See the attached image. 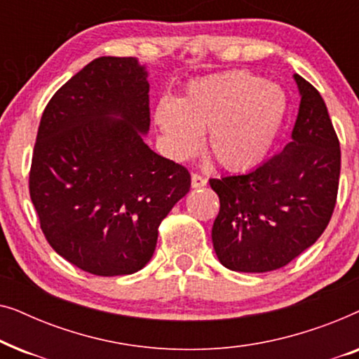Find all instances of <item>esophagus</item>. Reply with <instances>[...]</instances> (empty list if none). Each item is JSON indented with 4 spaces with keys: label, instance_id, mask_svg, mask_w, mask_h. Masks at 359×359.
Segmentation results:
<instances>
[{
    "label": "esophagus",
    "instance_id": "obj_1",
    "mask_svg": "<svg viewBox=\"0 0 359 359\" xmlns=\"http://www.w3.org/2000/svg\"><path fill=\"white\" fill-rule=\"evenodd\" d=\"M191 184H193V188H204V186L208 184V180L199 173H193L191 175Z\"/></svg>",
    "mask_w": 359,
    "mask_h": 359
}]
</instances>
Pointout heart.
<instances>
[{"mask_svg": "<svg viewBox=\"0 0 359 359\" xmlns=\"http://www.w3.org/2000/svg\"><path fill=\"white\" fill-rule=\"evenodd\" d=\"M286 111L276 85L250 72H229L189 83L178 101L161 100L155 122L173 158L194 156L208 132V150L217 163L247 171L268 155Z\"/></svg>", "mask_w": 359, "mask_h": 359, "instance_id": "1", "label": "heart"}]
</instances>
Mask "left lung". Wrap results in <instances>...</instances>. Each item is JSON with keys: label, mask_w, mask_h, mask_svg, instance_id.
I'll use <instances>...</instances> for the list:
<instances>
[{"label": "left lung", "mask_w": 359, "mask_h": 359, "mask_svg": "<svg viewBox=\"0 0 359 359\" xmlns=\"http://www.w3.org/2000/svg\"><path fill=\"white\" fill-rule=\"evenodd\" d=\"M294 78L302 97L292 140L248 173L209 180L220 201L214 250L232 271L286 266L317 242L335 209L340 140L320 93Z\"/></svg>", "instance_id": "left-lung-1"}]
</instances>
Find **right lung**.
<instances>
[{"label":"right lung","instance_id":"right-lung-1","mask_svg":"<svg viewBox=\"0 0 359 359\" xmlns=\"http://www.w3.org/2000/svg\"><path fill=\"white\" fill-rule=\"evenodd\" d=\"M149 91L135 58L100 57L50 97L41 117L29 171L41 229L60 257L96 276L144 268L161 220L191 186L188 168L142 139Z\"/></svg>","mask_w":359,"mask_h":359}]
</instances>
